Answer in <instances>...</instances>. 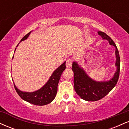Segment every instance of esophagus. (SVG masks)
Masks as SVG:
<instances>
[{
    "label": "esophagus",
    "instance_id": "1",
    "mask_svg": "<svg viewBox=\"0 0 129 129\" xmlns=\"http://www.w3.org/2000/svg\"><path fill=\"white\" fill-rule=\"evenodd\" d=\"M72 63H73V60L72 59H69L66 62V67L67 68H71L72 66Z\"/></svg>",
    "mask_w": 129,
    "mask_h": 129
}]
</instances>
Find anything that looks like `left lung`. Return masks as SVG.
Returning <instances> with one entry per match:
<instances>
[{
  "mask_svg": "<svg viewBox=\"0 0 129 129\" xmlns=\"http://www.w3.org/2000/svg\"><path fill=\"white\" fill-rule=\"evenodd\" d=\"M103 39L107 40L111 45L116 48V71L112 79L107 81H96L90 78L84 70L76 62H73L72 70L74 73V87L77 94L82 100L87 101H96L103 98L115 87L118 82L120 71V57L119 51L113 41L107 34L103 31L98 32Z\"/></svg>",
  "mask_w": 129,
  "mask_h": 129,
  "instance_id": "1",
  "label": "left lung"
}]
</instances>
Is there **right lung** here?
I'll use <instances>...</instances> for the list:
<instances>
[{
    "instance_id": "add662e5",
    "label": "right lung",
    "mask_w": 129,
    "mask_h": 129,
    "mask_svg": "<svg viewBox=\"0 0 129 129\" xmlns=\"http://www.w3.org/2000/svg\"><path fill=\"white\" fill-rule=\"evenodd\" d=\"M31 32V31L26 35L20 41H24L27 39L29 35H30ZM66 68V62H64L53 72L47 83L42 88L33 92H26V91H20L16 87L14 83V86L16 92L22 100L28 102L32 104L36 105V106H44V105L48 104L52 102L53 100L55 98L57 91V85H58L60 76Z\"/></svg>"
}]
</instances>
